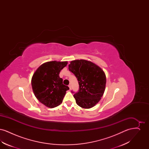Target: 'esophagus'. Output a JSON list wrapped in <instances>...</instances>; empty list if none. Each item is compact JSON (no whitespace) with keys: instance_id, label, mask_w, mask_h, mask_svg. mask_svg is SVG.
<instances>
[{"instance_id":"obj_1","label":"esophagus","mask_w":149,"mask_h":149,"mask_svg":"<svg viewBox=\"0 0 149 149\" xmlns=\"http://www.w3.org/2000/svg\"><path fill=\"white\" fill-rule=\"evenodd\" d=\"M68 86H69V89H70V90H71V85H70H70H68Z\"/></svg>"}]
</instances>
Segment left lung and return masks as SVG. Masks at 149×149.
Segmentation results:
<instances>
[{
  "label": "left lung",
  "instance_id": "obj_1",
  "mask_svg": "<svg viewBox=\"0 0 149 149\" xmlns=\"http://www.w3.org/2000/svg\"><path fill=\"white\" fill-rule=\"evenodd\" d=\"M69 70L77 77L79 85V92L74 95L77 104L86 109L95 106L105 91L104 72L97 65L82 59L71 61Z\"/></svg>",
  "mask_w": 149,
  "mask_h": 149
}]
</instances>
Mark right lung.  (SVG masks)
Masks as SVG:
<instances>
[{
  "instance_id": "1",
  "label": "right lung",
  "mask_w": 149,
  "mask_h": 149,
  "mask_svg": "<svg viewBox=\"0 0 149 149\" xmlns=\"http://www.w3.org/2000/svg\"><path fill=\"white\" fill-rule=\"evenodd\" d=\"M68 61H52L40 65L34 72L31 84L36 98L45 106L55 108L63 102L66 92L69 89L63 84L60 78V71Z\"/></svg>"
}]
</instances>
